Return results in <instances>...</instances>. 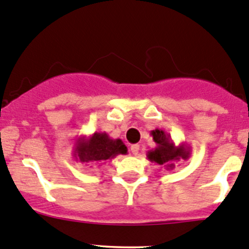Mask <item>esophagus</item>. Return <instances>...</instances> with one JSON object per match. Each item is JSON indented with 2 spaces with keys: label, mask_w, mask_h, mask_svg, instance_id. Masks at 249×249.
I'll use <instances>...</instances> for the list:
<instances>
[{
  "label": "esophagus",
  "mask_w": 249,
  "mask_h": 249,
  "mask_svg": "<svg viewBox=\"0 0 249 249\" xmlns=\"http://www.w3.org/2000/svg\"><path fill=\"white\" fill-rule=\"evenodd\" d=\"M139 150H140L139 145H132V146H130V152H132L133 155H138V153H139Z\"/></svg>",
  "instance_id": "obj_1"
}]
</instances>
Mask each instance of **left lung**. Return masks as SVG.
<instances>
[{
  "mask_svg": "<svg viewBox=\"0 0 249 249\" xmlns=\"http://www.w3.org/2000/svg\"><path fill=\"white\" fill-rule=\"evenodd\" d=\"M156 147L147 152V160L164 166L166 170H173L175 163L181 160H186L191 157V147L186 143L175 145L171 137L162 129L151 130Z\"/></svg>",
  "mask_w": 249,
  "mask_h": 249,
  "instance_id": "8db88e82",
  "label": "left lung"
}]
</instances>
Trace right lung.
I'll list each match as a JSON object with an SVG mask.
<instances>
[{
  "instance_id": "add662e5",
  "label": "right lung",
  "mask_w": 249,
  "mask_h": 249,
  "mask_svg": "<svg viewBox=\"0 0 249 249\" xmlns=\"http://www.w3.org/2000/svg\"><path fill=\"white\" fill-rule=\"evenodd\" d=\"M127 146L121 139H112L106 132H96L76 138L73 157L80 163L103 164L119 155H127Z\"/></svg>"
}]
</instances>
